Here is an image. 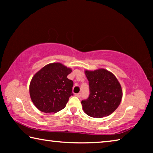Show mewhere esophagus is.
Returning a JSON list of instances; mask_svg holds the SVG:
<instances>
[{"label": "esophagus", "instance_id": "obj_1", "mask_svg": "<svg viewBox=\"0 0 153 153\" xmlns=\"http://www.w3.org/2000/svg\"><path fill=\"white\" fill-rule=\"evenodd\" d=\"M76 96L77 97L80 98V97H81V93H78V94H76Z\"/></svg>", "mask_w": 153, "mask_h": 153}]
</instances>
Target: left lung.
<instances>
[{
	"label": "left lung",
	"instance_id": "obj_1",
	"mask_svg": "<svg viewBox=\"0 0 153 153\" xmlns=\"http://www.w3.org/2000/svg\"><path fill=\"white\" fill-rule=\"evenodd\" d=\"M89 82L90 95L82 100V108L88 115L94 118L107 117L120 105L123 91L120 83L113 73L105 69L84 71Z\"/></svg>",
	"mask_w": 153,
	"mask_h": 153
}]
</instances>
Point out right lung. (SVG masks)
I'll return each mask as SVG.
<instances>
[{
  "label": "right lung",
  "instance_id": "add662e5",
  "mask_svg": "<svg viewBox=\"0 0 153 153\" xmlns=\"http://www.w3.org/2000/svg\"><path fill=\"white\" fill-rule=\"evenodd\" d=\"M71 69L61 63L46 65L31 80L30 98L36 108L45 113H55L65 107L72 94L74 82L67 78Z\"/></svg>",
  "mask_w": 153,
  "mask_h": 153
}]
</instances>
